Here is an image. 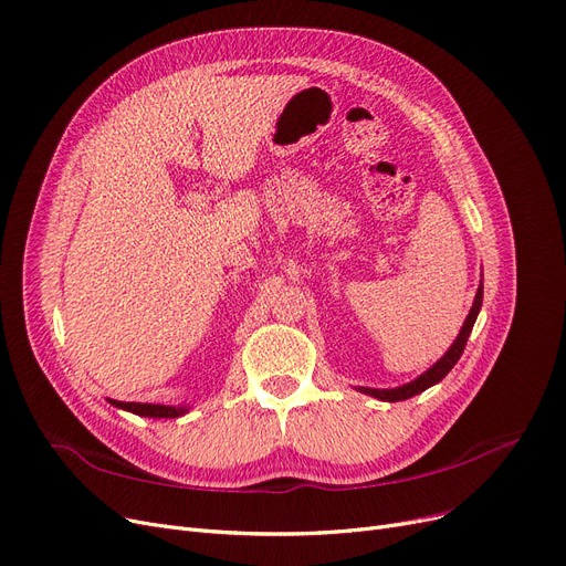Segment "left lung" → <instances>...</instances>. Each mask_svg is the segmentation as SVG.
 <instances>
[{"label":"left lung","instance_id":"8db88e82","mask_svg":"<svg viewBox=\"0 0 566 566\" xmlns=\"http://www.w3.org/2000/svg\"><path fill=\"white\" fill-rule=\"evenodd\" d=\"M481 306H483V281H481V285H479V290H476V297H473L471 311H469V315H467V321H464V325H462L458 338L453 342V346H450V348L443 353L441 359H437L434 365L429 367L424 374H420V376L413 378L411 382H403V386H399V388H388V390L357 388V392L376 397V399H380V401H403V399H409V397H416V395L424 392L427 388L437 386V382L443 380V378L448 376V371L453 369V367L458 365V359L462 357L464 346H467V338H469V334H471V329H473V323H476V318H479Z\"/></svg>","mask_w":566,"mask_h":566}]
</instances>
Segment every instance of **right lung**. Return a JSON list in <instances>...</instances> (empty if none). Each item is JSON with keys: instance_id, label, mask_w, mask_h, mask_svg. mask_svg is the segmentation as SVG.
Returning <instances> with one entry per match:
<instances>
[{"instance_id": "right-lung-1", "label": "right lung", "mask_w": 566, "mask_h": 566, "mask_svg": "<svg viewBox=\"0 0 566 566\" xmlns=\"http://www.w3.org/2000/svg\"><path fill=\"white\" fill-rule=\"evenodd\" d=\"M111 406L116 409L129 411L134 416L142 418H180L190 411V406H165V403H139V401H116V399H106Z\"/></svg>"}]
</instances>
